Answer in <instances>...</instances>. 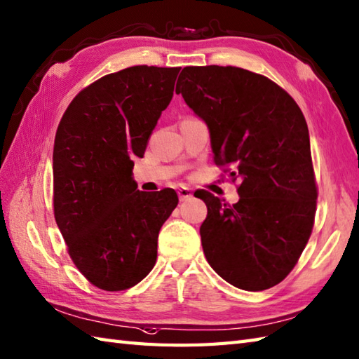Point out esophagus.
<instances>
[{
  "label": "esophagus",
  "instance_id": "esophagus-1",
  "mask_svg": "<svg viewBox=\"0 0 359 359\" xmlns=\"http://www.w3.org/2000/svg\"><path fill=\"white\" fill-rule=\"evenodd\" d=\"M177 194H179V199H180L182 202L191 199V197H193L191 188H188V187H180V188L177 189Z\"/></svg>",
  "mask_w": 359,
  "mask_h": 359
}]
</instances>
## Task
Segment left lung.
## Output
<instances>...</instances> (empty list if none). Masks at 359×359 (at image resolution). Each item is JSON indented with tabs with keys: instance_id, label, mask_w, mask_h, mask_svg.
<instances>
[{
	"instance_id": "obj_1",
	"label": "left lung",
	"mask_w": 359,
	"mask_h": 359,
	"mask_svg": "<svg viewBox=\"0 0 359 359\" xmlns=\"http://www.w3.org/2000/svg\"><path fill=\"white\" fill-rule=\"evenodd\" d=\"M175 94L210 131L216 165L241 180L226 205L199 189L205 257L231 285L261 292L293 270L313 228L316 184L307 121L296 102L264 75L234 66H188Z\"/></svg>"
}]
</instances>
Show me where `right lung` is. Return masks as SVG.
Instances as JSON below:
<instances>
[{
  "instance_id": "1",
  "label": "right lung",
  "mask_w": 359,
  "mask_h": 359,
  "mask_svg": "<svg viewBox=\"0 0 359 359\" xmlns=\"http://www.w3.org/2000/svg\"><path fill=\"white\" fill-rule=\"evenodd\" d=\"M180 67L133 66L104 75L67 106L53 143V212L75 266L120 292L152 270L157 238L177 207L172 188L137 189L143 157Z\"/></svg>"
}]
</instances>
